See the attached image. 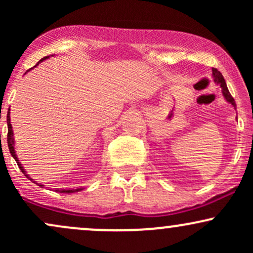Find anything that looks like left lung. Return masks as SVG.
<instances>
[{
	"label": "left lung",
	"instance_id": "1",
	"mask_svg": "<svg viewBox=\"0 0 253 253\" xmlns=\"http://www.w3.org/2000/svg\"><path fill=\"white\" fill-rule=\"evenodd\" d=\"M211 71H213V75H211V76H213L214 82H215L217 85H220V88H221V92H222L223 98H225V100L227 101V102L231 104V106L233 107L234 109H237L236 102H234V98L232 97L231 94H229L227 84H226V81L221 75V72H220L219 70H216V69H214V68L211 69Z\"/></svg>",
	"mask_w": 253,
	"mask_h": 253
}]
</instances>
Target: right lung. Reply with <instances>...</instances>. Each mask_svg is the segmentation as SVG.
Instances as JSON below:
<instances>
[{"label": "right lung", "instance_id": "add662e5", "mask_svg": "<svg viewBox=\"0 0 253 253\" xmlns=\"http://www.w3.org/2000/svg\"><path fill=\"white\" fill-rule=\"evenodd\" d=\"M51 56H53V54H51ZM51 56H47V57H45V58H42V60H40L39 63L37 64L36 66H33V68L32 69H34V68H37L38 65H39L40 63L42 62H43V60H46V59H48V58H50ZM32 69H30V70H27L25 72V75L27 74L28 71H31ZM7 125H8V138H7V141H8V147H9V151H10V155L13 156V158L15 159V162L17 163V167L20 168V170L22 171V173H24V175L27 177L28 179H30V181H32L33 183H36V184H38L39 185V187H42V188H45V185L43 184H42V183H38L37 181H34V179H32L31 177H30V175H28L27 172H26V170H25V168L22 167V164H21V162L19 161V158H17V156H16V151H15V139H14V132H13V127H11V124H10V108L8 109V114H7ZM84 188H77V189H56V191L57 193H66V194H70V193H77V191H81V190H83Z\"/></svg>", "mask_w": 253, "mask_h": 253}]
</instances>
